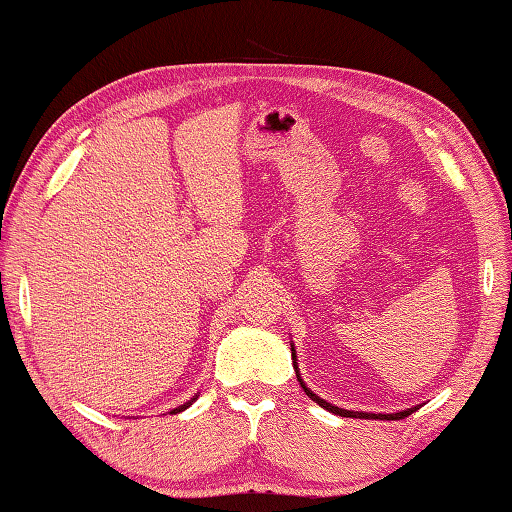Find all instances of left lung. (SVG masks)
Wrapping results in <instances>:
<instances>
[{"instance_id": "1", "label": "left lung", "mask_w": 512, "mask_h": 512, "mask_svg": "<svg viewBox=\"0 0 512 512\" xmlns=\"http://www.w3.org/2000/svg\"><path fill=\"white\" fill-rule=\"evenodd\" d=\"M290 350H293V366H295V373H297V379H299V384H302V388H304V393L313 399L315 404H319L322 408H326V410H330V413H335V415H342V417H355V419H386V422H393V419H404V417H408L410 413H415L417 408H406V410H399V413H388V415H382V413H359V410H344V408H337V406H333V404H328L326 399H322V397H317L313 390H310L304 382H302V377H299V370H297V355H295V346L290 344Z\"/></svg>"}]
</instances>
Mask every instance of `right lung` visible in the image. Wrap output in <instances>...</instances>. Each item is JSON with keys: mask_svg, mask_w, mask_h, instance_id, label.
Returning <instances> with one entry per match:
<instances>
[{"mask_svg": "<svg viewBox=\"0 0 512 512\" xmlns=\"http://www.w3.org/2000/svg\"><path fill=\"white\" fill-rule=\"evenodd\" d=\"M195 399H197V395L193 397V399H190V402H186V404H182V406H177V408H173V410H170V415H177V413H182V410H186L190 404H193L195 402Z\"/></svg>", "mask_w": 512, "mask_h": 512, "instance_id": "obj_1", "label": "right lung"}]
</instances>
